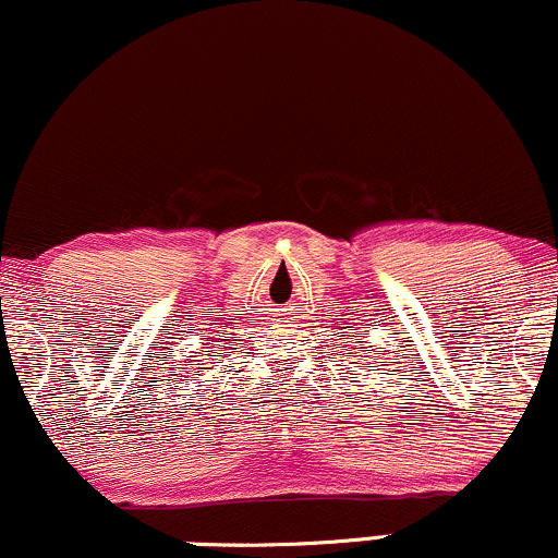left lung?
<instances>
[{
    "label": "left lung",
    "mask_w": 558,
    "mask_h": 558,
    "mask_svg": "<svg viewBox=\"0 0 558 558\" xmlns=\"http://www.w3.org/2000/svg\"><path fill=\"white\" fill-rule=\"evenodd\" d=\"M365 352H368V350H365Z\"/></svg>",
    "instance_id": "obj_1"
}]
</instances>
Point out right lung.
Instances as JSON below:
<instances>
[{
	"label": "right lung",
	"instance_id": "add662e5",
	"mask_svg": "<svg viewBox=\"0 0 558 558\" xmlns=\"http://www.w3.org/2000/svg\"><path fill=\"white\" fill-rule=\"evenodd\" d=\"M211 357H214V355H211ZM195 376H198V373H195Z\"/></svg>",
	"mask_w": 558,
	"mask_h": 558
}]
</instances>
